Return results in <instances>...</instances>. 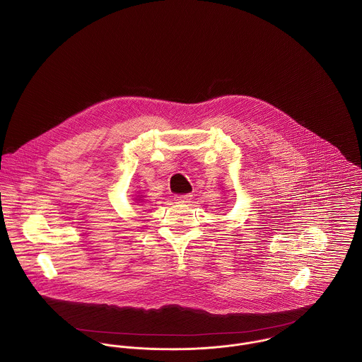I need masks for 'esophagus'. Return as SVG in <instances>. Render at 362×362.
Returning <instances> with one entry per match:
<instances>
[{"mask_svg":"<svg viewBox=\"0 0 362 362\" xmlns=\"http://www.w3.org/2000/svg\"><path fill=\"white\" fill-rule=\"evenodd\" d=\"M191 199H192V195H191V194H185V195H175V197H174L175 204H188V202H191Z\"/></svg>","mask_w":362,"mask_h":362,"instance_id":"1","label":"esophagus"}]
</instances>
